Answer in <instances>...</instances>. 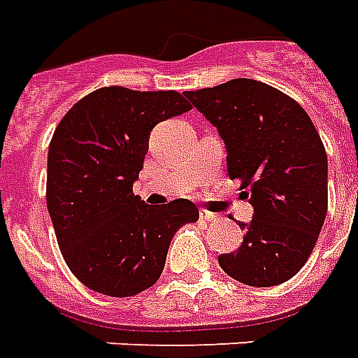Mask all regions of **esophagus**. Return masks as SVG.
I'll return each instance as SVG.
<instances>
[{"label":"esophagus","mask_w":358,"mask_h":358,"mask_svg":"<svg viewBox=\"0 0 358 358\" xmlns=\"http://www.w3.org/2000/svg\"><path fill=\"white\" fill-rule=\"evenodd\" d=\"M201 220H205V222H216L218 216L213 213H208V210H201Z\"/></svg>","instance_id":"esophagus-1"}]
</instances>
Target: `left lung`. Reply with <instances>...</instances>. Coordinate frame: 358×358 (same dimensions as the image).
I'll list each match as a JSON object with an SVG mask.
<instances>
[{"instance_id":"1","label":"left lung","mask_w":358,"mask_h":358,"mask_svg":"<svg viewBox=\"0 0 358 358\" xmlns=\"http://www.w3.org/2000/svg\"><path fill=\"white\" fill-rule=\"evenodd\" d=\"M224 140L227 174L254 206L243 243L220 267L250 287H275L306 266L328 210V159L296 100L256 79L187 91Z\"/></svg>"}]
</instances>
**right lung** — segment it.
Instances as JSON below:
<instances>
[{
	"mask_svg": "<svg viewBox=\"0 0 358 358\" xmlns=\"http://www.w3.org/2000/svg\"><path fill=\"white\" fill-rule=\"evenodd\" d=\"M176 91L102 87L71 106L47 155V208L70 271L94 292L127 298L153 287L187 199L145 205L132 193L157 123L189 112Z\"/></svg>",
	"mask_w": 358,
	"mask_h": 358,
	"instance_id": "add662e5",
	"label": "right lung"
}]
</instances>
